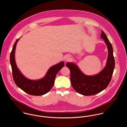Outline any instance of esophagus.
Listing matches in <instances>:
<instances>
[{
	"mask_svg": "<svg viewBox=\"0 0 127 127\" xmlns=\"http://www.w3.org/2000/svg\"><path fill=\"white\" fill-rule=\"evenodd\" d=\"M71 57L70 56H67V57H65V61L66 62H68V61H70V60H71Z\"/></svg>",
	"mask_w": 127,
	"mask_h": 127,
	"instance_id": "1",
	"label": "esophagus"
}]
</instances>
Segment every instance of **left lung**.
Masks as SVG:
<instances>
[{
    "label": "left lung",
    "instance_id": "left-lung-1",
    "mask_svg": "<svg viewBox=\"0 0 127 127\" xmlns=\"http://www.w3.org/2000/svg\"><path fill=\"white\" fill-rule=\"evenodd\" d=\"M101 37L107 46L108 56L106 66L99 73L93 76L84 74L76 64L68 62L66 66L70 72L71 84L74 90L84 96L98 94L107 88L111 80L115 66L112 45L102 30Z\"/></svg>",
    "mask_w": 127,
    "mask_h": 127
}]
</instances>
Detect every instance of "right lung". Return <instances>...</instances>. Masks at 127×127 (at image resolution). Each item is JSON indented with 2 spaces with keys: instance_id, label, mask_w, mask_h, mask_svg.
<instances>
[{
  "instance_id": "right-lung-1",
  "label": "right lung",
  "mask_w": 127,
  "mask_h": 127,
  "mask_svg": "<svg viewBox=\"0 0 127 127\" xmlns=\"http://www.w3.org/2000/svg\"><path fill=\"white\" fill-rule=\"evenodd\" d=\"M20 38L15 42L10 54V63L12 69V77L15 84L26 93L34 96L43 95L51 90L54 86L57 73L64 65V62L52 66L45 76L38 80H31L26 78L17 68L15 61V50Z\"/></svg>"
}]
</instances>
